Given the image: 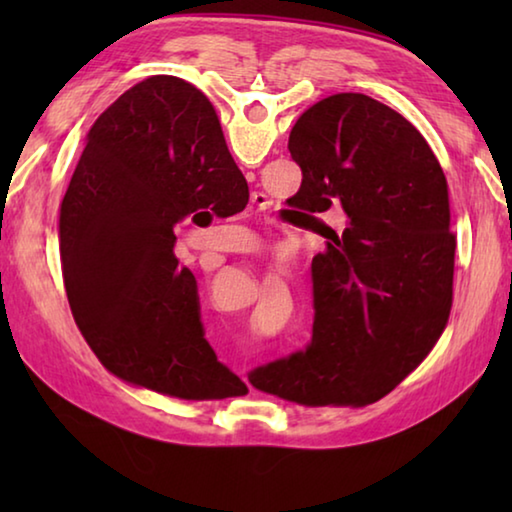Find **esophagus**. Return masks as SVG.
Returning <instances> with one entry per match:
<instances>
[{
  "mask_svg": "<svg viewBox=\"0 0 512 512\" xmlns=\"http://www.w3.org/2000/svg\"><path fill=\"white\" fill-rule=\"evenodd\" d=\"M253 203H255L257 207H264V205H268V198H266L264 194H259V192H255V194H253Z\"/></svg>",
  "mask_w": 512,
  "mask_h": 512,
  "instance_id": "34e87169",
  "label": "esophagus"
}]
</instances>
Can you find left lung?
<instances>
[{
	"label": "left lung",
	"instance_id": "left-lung-1",
	"mask_svg": "<svg viewBox=\"0 0 512 512\" xmlns=\"http://www.w3.org/2000/svg\"><path fill=\"white\" fill-rule=\"evenodd\" d=\"M289 151L302 171L289 201L309 214L341 207L348 225L329 230L311 262V343L259 368L257 388L302 406H366L409 377L447 327V178L409 119L357 92L302 112Z\"/></svg>",
	"mask_w": 512,
	"mask_h": 512
}]
</instances>
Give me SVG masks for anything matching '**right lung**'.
<instances>
[{"label": "right lung", "mask_w": 512, "mask_h": 512, "mask_svg": "<svg viewBox=\"0 0 512 512\" xmlns=\"http://www.w3.org/2000/svg\"><path fill=\"white\" fill-rule=\"evenodd\" d=\"M248 183L201 90L149 76L94 121L58 216L69 307L97 359L126 384L180 397L246 393L203 339L196 280L173 228L241 212Z\"/></svg>", "instance_id": "right-lung-1"}]
</instances>
